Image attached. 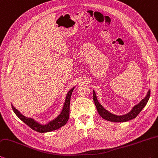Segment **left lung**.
Here are the masks:
<instances>
[{
    "instance_id": "8db88e82",
    "label": "left lung",
    "mask_w": 158,
    "mask_h": 158,
    "mask_svg": "<svg viewBox=\"0 0 158 158\" xmlns=\"http://www.w3.org/2000/svg\"><path fill=\"white\" fill-rule=\"evenodd\" d=\"M151 94V90H149L148 91V93L144 99H143L141 102H140L138 104L133 108V109L128 113L127 114H124V115H116V114H112L110 113L106 110V109L102 106L99 104L98 100L96 97V94L93 90V100L94 102V104L96 106V108L97 109V112L100 114L103 119H104L107 121L113 122H124L129 121V120L133 119L138 115V114L141 112L143 108L147 105V102L149 99Z\"/></svg>"
}]
</instances>
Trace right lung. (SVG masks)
<instances>
[{
    "label": "right lung",
    "instance_id": "add662e5",
    "mask_svg": "<svg viewBox=\"0 0 158 158\" xmlns=\"http://www.w3.org/2000/svg\"><path fill=\"white\" fill-rule=\"evenodd\" d=\"M74 88L68 91V93L66 95V98L65 99V103L63 107L61 113H60L59 115L53 119L52 121L50 122L48 124L42 125L39 124L35 120L29 118V117H25L24 115L20 113V112L13 106V105H11V107L14 113L17 115L19 118L22 120L25 124H26L28 127H30L31 129H33L34 131L39 132V133H47V132H50L55 131L56 129L62 127L63 126H64L66 124L68 119H69V113H70V97L73 91L74 90Z\"/></svg>",
    "mask_w": 158,
    "mask_h": 158
}]
</instances>
